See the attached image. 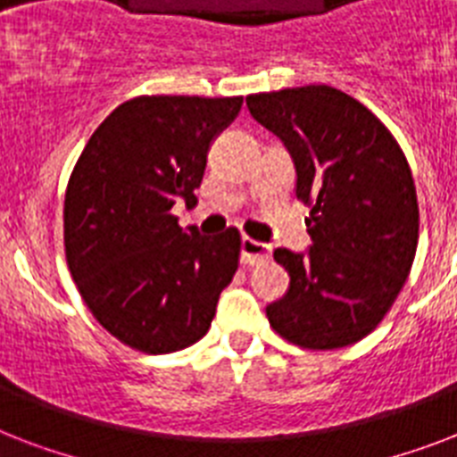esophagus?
I'll use <instances>...</instances> for the list:
<instances>
[{
    "label": "esophagus",
    "instance_id": "esophagus-1",
    "mask_svg": "<svg viewBox=\"0 0 457 457\" xmlns=\"http://www.w3.org/2000/svg\"><path fill=\"white\" fill-rule=\"evenodd\" d=\"M270 258V246L263 242H256L251 237H242V263L261 265Z\"/></svg>",
    "mask_w": 457,
    "mask_h": 457
}]
</instances>
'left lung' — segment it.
I'll list each match as a JSON object with an SVG mask.
<instances>
[{
	"label": "left lung",
	"instance_id": "obj_1",
	"mask_svg": "<svg viewBox=\"0 0 457 457\" xmlns=\"http://www.w3.org/2000/svg\"><path fill=\"white\" fill-rule=\"evenodd\" d=\"M249 113L292 154L296 199L311 208L308 253L275 251L289 292L265 308L301 348L365 339L411 275L420 208L405 154L358 99L327 85L246 96Z\"/></svg>",
	"mask_w": 457,
	"mask_h": 457
}]
</instances>
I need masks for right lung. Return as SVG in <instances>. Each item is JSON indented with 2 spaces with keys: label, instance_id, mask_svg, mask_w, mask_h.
I'll return each instance as SVG.
<instances>
[{
  "label": "right lung",
  "instance_id": "right-lung-1",
  "mask_svg": "<svg viewBox=\"0 0 457 457\" xmlns=\"http://www.w3.org/2000/svg\"><path fill=\"white\" fill-rule=\"evenodd\" d=\"M242 96H135L95 130L68 179V270L96 322L142 353H172L208 332L239 268L242 237L178 225L196 201L208 146Z\"/></svg>",
  "mask_w": 457,
  "mask_h": 457
}]
</instances>
